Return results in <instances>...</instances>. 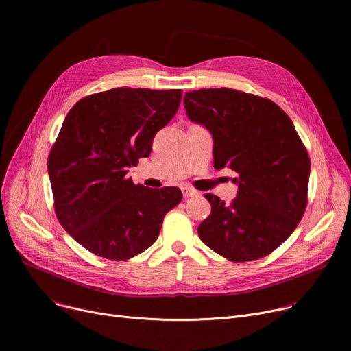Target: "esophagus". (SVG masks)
<instances>
[{"instance_id":"obj_1","label":"esophagus","mask_w":351,"mask_h":351,"mask_svg":"<svg viewBox=\"0 0 351 351\" xmlns=\"http://www.w3.org/2000/svg\"><path fill=\"white\" fill-rule=\"evenodd\" d=\"M180 189H182V193H183V196H185V197H192V196L199 195L197 191H195L193 188H191V186H188V185L180 186Z\"/></svg>"}]
</instances>
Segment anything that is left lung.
<instances>
[{
	"label": "left lung",
	"mask_w": 351,
	"mask_h": 351,
	"mask_svg": "<svg viewBox=\"0 0 351 351\" xmlns=\"http://www.w3.org/2000/svg\"><path fill=\"white\" fill-rule=\"evenodd\" d=\"M188 118L213 138V166L239 178L226 205L205 195L212 212L197 228L206 246L232 262L278 249L296 229L307 205L310 159L291 119L270 99L228 88L186 92Z\"/></svg>",
	"instance_id": "obj_1"
}]
</instances>
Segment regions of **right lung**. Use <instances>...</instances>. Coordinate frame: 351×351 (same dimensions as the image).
<instances>
[{"mask_svg": "<svg viewBox=\"0 0 351 351\" xmlns=\"http://www.w3.org/2000/svg\"><path fill=\"white\" fill-rule=\"evenodd\" d=\"M180 89L114 88L82 98L65 117L48 158L55 212L90 253L126 261L155 243L178 188L149 189L125 178L147 158L175 117Z\"/></svg>", "mask_w": 351, "mask_h": 351, "instance_id": "add662e5", "label": "right lung"}]
</instances>
